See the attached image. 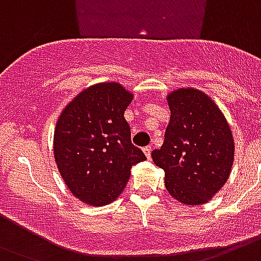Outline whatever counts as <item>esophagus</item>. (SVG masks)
I'll return each instance as SVG.
<instances>
[{
  "label": "esophagus",
  "mask_w": 261,
  "mask_h": 261,
  "mask_svg": "<svg viewBox=\"0 0 261 261\" xmlns=\"http://www.w3.org/2000/svg\"><path fill=\"white\" fill-rule=\"evenodd\" d=\"M151 151H152V148H151L149 145H147V147H144V148H143V152L145 153V156H147V158H149V156H151Z\"/></svg>",
  "instance_id": "esophagus-1"
}]
</instances>
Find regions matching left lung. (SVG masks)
Instances as JSON below:
<instances>
[{
	"label": "left lung",
	"mask_w": 261,
	"mask_h": 261,
	"mask_svg": "<svg viewBox=\"0 0 261 261\" xmlns=\"http://www.w3.org/2000/svg\"><path fill=\"white\" fill-rule=\"evenodd\" d=\"M170 122L153 163L179 203L200 205L217 195L234 161L233 133L218 105L203 91L179 88L167 95Z\"/></svg>",
	"instance_id": "left-lung-1"
}]
</instances>
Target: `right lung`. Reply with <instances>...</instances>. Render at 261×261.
<instances>
[{
  "label": "right lung",
  "mask_w": 261,
  "mask_h": 261,
  "mask_svg": "<svg viewBox=\"0 0 261 261\" xmlns=\"http://www.w3.org/2000/svg\"><path fill=\"white\" fill-rule=\"evenodd\" d=\"M132 99L118 83H99L76 95L58 117L54 159L72 195L88 205L118 199L132 166L145 159L124 117Z\"/></svg>",
  "instance_id": "add662e5"
}]
</instances>
